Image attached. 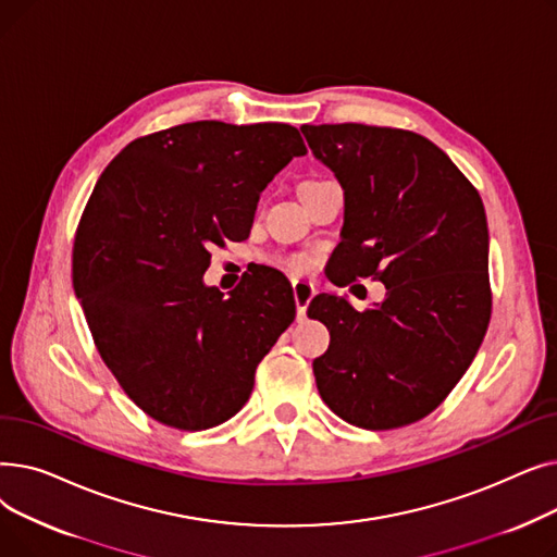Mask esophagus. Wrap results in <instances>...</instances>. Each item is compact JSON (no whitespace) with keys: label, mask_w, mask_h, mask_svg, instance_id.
Wrapping results in <instances>:
<instances>
[{"label":"esophagus","mask_w":557,"mask_h":557,"mask_svg":"<svg viewBox=\"0 0 557 557\" xmlns=\"http://www.w3.org/2000/svg\"><path fill=\"white\" fill-rule=\"evenodd\" d=\"M313 296H315V286L311 282H307V280L294 282V300H296V309H298V320H302L307 315V307Z\"/></svg>","instance_id":"34e87169"}]
</instances>
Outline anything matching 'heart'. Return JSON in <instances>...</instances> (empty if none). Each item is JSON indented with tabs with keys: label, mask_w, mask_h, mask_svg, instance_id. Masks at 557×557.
Segmentation results:
<instances>
[{
	"label": "heart",
	"mask_w": 557,
	"mask_h": 557,
	"mask_svg": "<svg viewBox=\"0 0 557 557\" xmlns=\"http://www.w3.org/2000/svg\"><path fill=\"white\" fill-rule=\"evenodd\" d=\"M311 263H313L311 255H305V252H294V255H286V257L280 259V267H284L286 271L296 273V275L309 271Z\"/></svg>",
	"instance_id": "obj_1"
}]
</instances>
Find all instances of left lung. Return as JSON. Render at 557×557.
<instances>
[{
  "mask_svg": "<svg viewBox=\"0 0 557 557\" xmlns=\"http://www.w3.org/2000/svg\"><path fill=\"white\" fill-rule=\"evenodd\" d=\"M302 133L345 191L336 284L386 286V300L366 311L332 294L311 300L309 315L332 336L313 361L318 393L361 429L413 424L445 401L487 332L483 200L418 133L366 124H305Z\"/></svg>",
  "mask_w": 557,
  "mask_h": 557,
  "instance_id": "1",
  "label": "left lung"
}]
</instances>
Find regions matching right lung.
<instances>
[{"label":"right lung","instance_id":"add662e5","mask_svg":"<svg viewBox=\"0 0 557 557\" xmlns=\"http://www.w3.org/2000/svg\"><path fill=\"white\" fill-rule=\"evenodd\" d=\"M307 146L288 124L191 122L137 137L87 200L72 282L103 363L153 420L202 431L242 411L294 323L286 284L223 298L210 248L246 239L259 194Z\"/></svg>","mask_w":557,"mask_h":557}]
</instances>
